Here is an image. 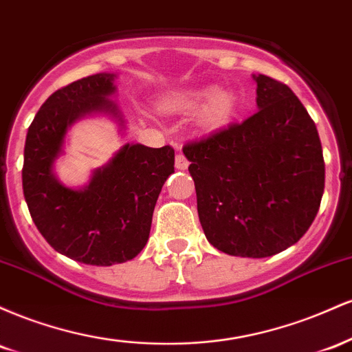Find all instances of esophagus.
Here are the masks:
<instances>
[{"label": "esophagus", "instance_id": "obj_1", "mask_svg": "<svg viewBox=\"0 0 352 352\" xmlns=\"http://www.w3.org/2000/svg\"><path fill=\"white\" fill-rule=\"evenodd\" d=\"M175 167L179 168V170H185V168L188 167V160H187V157L184 155V153H177Z\"/></svg>", "mask_w": 352, "mask_h": 352}]
</instances>
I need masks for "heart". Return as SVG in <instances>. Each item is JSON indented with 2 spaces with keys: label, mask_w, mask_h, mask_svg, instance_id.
I'll return each mask as SVG.
<instances>
[{
  "label": "heart",
  "mask_w": 352,
  "mask_h": 352,
  "mask_svg": "<svg viewBox=\"0 0 352 352\" xmlns=\"http://www.w3.org/2000/svg\"><path fill=\"white\" fill-rule=\"evenodd\" d=\"M205 102L208 104L200 114V124L205 129H217L227 124L235 112V98L230 92H215L213 89L173 92L164 98L162 109L167 112H185L199 109Z\"/></svg>",
  "instance_id": "obj_1"
}]
</instances>
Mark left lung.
<instances>
[{
	"mask_svg": "<svg viewBox=\"0 0 352 352\" xmlns=\"http://www.w3.org/2000/svg\"><path fill=\"white\" fill-rule=\"evenodd\" d=\"M258 111L184 145L207 240L220 252L272 256L296 243L324 192L318 129L286 84L258 74Z\"/></svg>",
	"mask_w": 352,
	"mask_h": 352,
	"instance_id": "1",
	"label": "left lung"
}]
</instances>
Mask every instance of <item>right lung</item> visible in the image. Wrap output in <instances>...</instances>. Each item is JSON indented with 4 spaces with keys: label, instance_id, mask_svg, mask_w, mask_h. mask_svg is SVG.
<instances>
[{
    "label": "right lung",
    "instance_id": "right-lung-1",
    "mask_svg": "<svg viewBox=\"0 0 352 352\" xmlns=\"http://www.w3.org/2000/svg\"><path fill=\"white\" fill-rule=\"evenodd\" d=\"M114 74L87 76L47 98L28 129L23 192L31 218L56 252L86 265L111 266L142 252L162 185L173 173L175 152L124 145L82 190L64 187L52 173L67 127L87 112L117 107Z\"/></svg>",
    "mask_w": 352,
    "mask_h": 352
}]
</instances>
